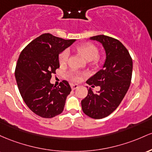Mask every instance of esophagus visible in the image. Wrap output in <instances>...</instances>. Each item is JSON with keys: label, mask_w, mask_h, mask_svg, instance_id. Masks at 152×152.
Instances as JSON below:
<instances>
[{"label": "esophagus", "mask_w": 152, "mask_h": 152, "mask_svg": "<svg viewBox=\"0 0 152 152\" xmlns=\"http://www.w3.org/2000/svg\"><path fill=\"white\" fill-rule=\"evenodd\" d=\"M71 88H72V89L74 90L78 88V85L76 84H71Z\"/></svg>", "instance_id": "34e87169"}]
</instances>
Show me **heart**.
Wrapping results in <instances>:
<instances>
[{
    "label": "heart",
    "instance_id": "heart-1",
    "mask_svg": "<svg viewBox=\"0 0 152 152\" xmlns=\"http://www.w3.org/2000/svg\"><path fill=\"white\" fill-rule=\"evenodd\" d=\"M76 51L81 54L86 60L90 61L93 65H97L100 62V57H99V49L95 44L90 42H85L77 46L76 47ZM69 58V52L68 50H64L61 52L59 55V62L60 65H64L67 64ZM85 74L78 72H70L69 73V78H71L74 81L80 80L83 75Z\"/></svg>",
    "mask_w": 152,
    "mask_h": 152
}]
</instances>
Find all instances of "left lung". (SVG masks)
Listing matches in <instances>:
<instances>
[{"instance_id":"left-lung-1","label":"left lung","mask_w":152,"mask_h":152,"mask_svg":"<svg viewBox=\"0 0 152 152\" xmlns=\"http://www.w3.org/2000/svg\"><path fill=\"white\" fill-rule=\"evenodd\" d=\"M103 44L106 53L103 68L89 78L86 83L92 87L100 86L94 93L90 88L81 101L83 111L95 119H100L116 109L131 85L133 62L128 49L120 41L105 35L90 37Z\"/></svg>"}]
</instances>
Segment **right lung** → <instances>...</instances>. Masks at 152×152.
Masks as SVG:
<instances>
[{
  "instance_id": "1",
  "label": "right lung",
  "mask_w": 152,
  "mask_h": 152,
  "mask_svg": "<svg viewBox=\"0 0 152 152\" xmlns=\"http://www.w3.org/2000/svg\"><path fill=\"white\" fill-rule=\"evenodd\" d=\"M75 41L44 34L20 54L15 69L17 85L23 101L37 115L51 118L64 110L70 85L63 80L57 87L50 80L59 67V54Z\"/></svg>"
}]
</instances>
